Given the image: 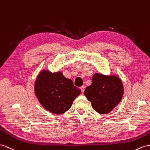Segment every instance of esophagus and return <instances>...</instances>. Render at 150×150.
I'll use <instances>...</instances> for the list:
<instances>
[{
    "instance_id": "obj_1",
    "label": "esophagus",
    "mask_w": 150,
    "mask_h": 150,
    "mask_svg": "<svg viewBox=\"0 0 150 150\" xmlns=\"http://www.w3.org/2000/svg\"><path fill=\"white\" fill-rule=\"evenodd\" d=\"M80 89H81V92H84V91H85V86H81L80 87Z\"/></svg>"
}]
</instances>
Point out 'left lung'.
I'll return each instance as SVG.
<instances>
[{
  "mask_svg": "<svg viewBox=\"0 0 150 150\" xmlns=\"http://www.w3.org/2000/svg\"><path fill=\"white\" fill-rule=\"evenodd\" d=\"M92 80V85L86 88L84 94L95 111L99 114H108L122 100L124 92L122 80L116 75L99 73H95Z\"/></svg>",
  "mask_w": 150,
  "mask_h": 150,
  "instance_id": "1",
  "label": "left lung"
}]
</instances>
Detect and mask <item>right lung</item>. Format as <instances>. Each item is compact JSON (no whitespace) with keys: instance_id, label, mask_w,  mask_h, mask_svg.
Listing matches in <instances>:
<instances>
[{"instance_id":"add662e5","label":"right lung","mask_w":150,"mask_h":150,"mask_svg":"<svg viewBox=\"0 0 150 150\" xmlns=\"http://www.w3.org/2000/svg\"><path fill=\"white\" fill-rule=\"evenodd\" d=\"M34 92L42 106L54 114L60 115L71 108L73 101L81 93L62 72L42 70L35 79Z\"/></svg>"}]
</instances>
